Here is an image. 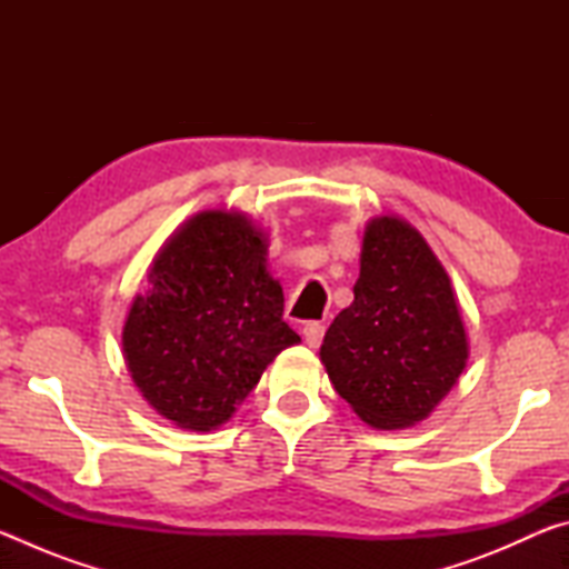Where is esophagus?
Masks as SVG:
<instances>
[{"label": "esophagus", "instance_id": "1", "mask_svg": "<svg viewBox=\"0 0 569 569\" xmlns=\"http://www.w3.org/2000/svg\"><path fill=\"white\" fill-rule=\"evenodd\" d=\"M303 339L308 343V349H319L323 341V326L319 321H308L303 326Z\"/></svg>", "mask_w": 569, "mask_h": 569}]
</instances>
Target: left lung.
<instances>
[{"mask_svg": "<svg viewBox=\"0 0 569 569\" xmlns=\"http://www.w3.org/2000/svg\"><path fill=\"white\" fill-rule=\"evenodd\" d=\"M319 356L356 417L383 431L427 419L461 377L469 339L457 293L409 220L387 213L366 223L353 301Z\"/></svg>", "mask_w": 569, "mask_h": 569, "instance_id": "1", "label": "left lung"}]
</instances>
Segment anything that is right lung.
Here are the masks:
<instances>
[{"label": "right lung", "instance_id": "right-lung-1", "mask_svg": "<svg viewBox=\"0 0 569 569\" xmlns=\"http://www.w3.org/2000/svg\"><path fill=\"white\" fill-rule=\"evenodd\" d=\"M268 246L248 213L200 210L160 246L148 288L132 298L124 366L140 397L180 429L226 423L268 363L301 341L283 321Z\"/></svg>", "mask_w": 569, "mask_h": 569}]
</instances>
